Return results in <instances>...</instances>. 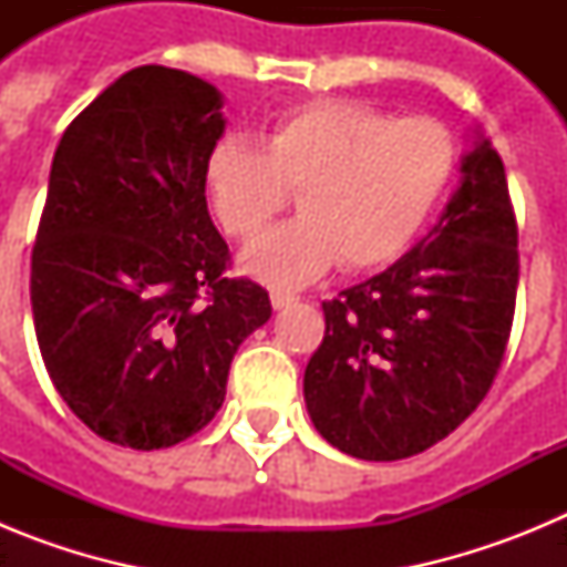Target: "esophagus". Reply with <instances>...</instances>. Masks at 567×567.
Segmentation results:
<instances>
[{
  "label": "esophagus",
  "instance_id": "1",
  "mask_svg": "<svg viewBox=\"0 0 567 567\" xmlns=\"http://www.w3.org/2000/svg\"><path fill=\"white\" fill-rule=\"evenodd\" d=\"M295 300H298V298H295L292 292H284V289H275V292H272V307H275V309L292 307Z\"/></svg>",
  "mask_w": 567,
  "mask_h": 567
}]
</instances>
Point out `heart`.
<instances>
[{
  "instance_id": "heart-1",
  "label": "heart",
  "mask_w": 567,
  "mask_h": 567,
  "mask_svg": "<svg viewBox=\"0 0 567 567\" xmlns=\"http://www.w3.org/2000/svg\"><path fill=\"white\" fill-rule=\"evenodd\" d=\"M457 169L454 135L434 118H398L354 99L287 110L264 147L224 135L209 150L207 193L224 233L249 240L298 189L300 218L244 252V267L275 287L327 272L383 267L432 218Z\"/></svg>"
}]
</instances>
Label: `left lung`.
Masks as SVG:
<instances>
[{"mask_svg":"<svg viewBox=\"0 0 567 567\" xmlns=\"http://www.w3.org/2000/svg\"><path fill=\"white\" fill-rule=\"evenodd\" d=\"M437 227L398 264L323 300L327 332L303 398L327 443L403 460L468 417L505 358L519 284L517 215L497 150L463 158Z\"/></svg>","mask_w":567,"mask_h":567,"instance_id":"8db88e82","label":"left lung"}]
</instances>
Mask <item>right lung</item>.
<instances>
[{"instance_id":"add662e5","label":"right lung","mask_w":567,"mask_h":567,"mask_svg":"<svg viewBox=\"0 0 567 567\" xmlns=\"http://www.w3.org/2000/svg\"><path fill=\"white\" fill-rule=\"evenodd\" d=\"M218 110L213 84L144 64L70 122L50 167L30 255L39 352L70 412L138 452L202 432L272 315L267 289L227 278L209 218Z\"/></svg>"}]
</instances>
